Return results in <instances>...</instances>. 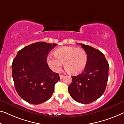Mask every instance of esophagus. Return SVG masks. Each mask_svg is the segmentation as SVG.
I'll use <instances>...</instances> for the list:
<instances>
[{
    "mask_svg": "<svg viewBox=\"0 0 124 124\" xmlns=\"http://www.w3.org/2000/svg\"><path fill=\"white\" fill-rule=\"evenodd\" d=\"M60 78L62 79V78H63V77H64V76L62 75H60Z\"/></svg>",
    "mask_w": 124,
    "mask_h": 124,
    "instance_id": "obj_1",
    "label": "esophagus"
}]
</instances>
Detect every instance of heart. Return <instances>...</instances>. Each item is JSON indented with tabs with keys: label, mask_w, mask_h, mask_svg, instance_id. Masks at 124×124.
Here are the masks:
<instances>
[{
	"label": "heart",
	"mask_w": 124,
	"mask_h": 124,
	"mask_svg": "<svg viewBox=\"0 0 124 124\" xmlns=\"http://www.w3.org/2000/svg\"><path fill=\"white\" fill-rule=\"evenodd\" d=\"M54 56H48L47 62L54 72H58L63 63L64 67L71 74H78L84 71L87 62V54L82 48L63 47L54 52Z\"/></svg>",
	"instance_id": "1"
}]
</instances>
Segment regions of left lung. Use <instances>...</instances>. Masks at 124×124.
Returning a JSON list of instances; mask_svg holds the SVG:
<instances>
[{
  "instance_id": "left-lung-1",
  "label": "left lung",
  "mask_w": 124,
  "mask_h": 124,
  "mask_svg": "<svg viewBox=\"0 0 124 124\" xmlns=\"http://www.w3.org/2000/svg\"><path fill=\"white\" fill-rule=\"evenodd\" d=\"M78 44L86 52L87 62L82 73L72 77V81L68 90L74 100L88 104L96 100L105 92L109 65L101 52L90 46Z\"/></svg>"
}]
</instances>
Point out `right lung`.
Masks as SVG:
<instances>
[{
	"label": "right lung",
	"instance_id": "right-lung-1",
	"mask_svg": "<svg viewBox=\"0 0 124 124\" xmlns=\"http://www.w3.org/2000/svg\"><path fill=\"white\" fill-rule=\"evenodd\" d=\"M57 44L37 42L18 52L12 63L15 88L22 99L38 105L51 97L60 77L47 63L48 54Z\"/></svg>",
	"mask_w": 124,
	"mask_h": 124
}]
</instances>
